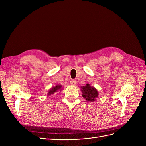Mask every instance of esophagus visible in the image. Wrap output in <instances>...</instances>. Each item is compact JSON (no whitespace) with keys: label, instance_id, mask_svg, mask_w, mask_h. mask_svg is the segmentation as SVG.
Returning <instances> with one entry per match:
<instances>
[{"label":"esophagus","instance_id":"34e87169","mask_svg":"<svg viewBox=\"0 0 146 146\" xmlns=\"http://www.w3.org/2000/svg\"><path fill=\"white\" fill-rule=\"evenodd\" d=\"M76 83H77V82L75 80H71V81H70V84H71V85H75L76 84Z\"/></svg>","mask_w":146,"mask_h":146}]
</instances>
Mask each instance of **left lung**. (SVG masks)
<instances>
[{"label": "left lung", "instance_id": "obj_1", "mask_svg": "<svg viewBox=\"0 0 146 146\" xmlns=\"http://www.w3.org/2000/svg\"><path fill=\"white\" fill-rule=\"evenodd\" d=\"M81 91L82 92V96L88 102H94L98 97V92L94 87L91 86L89 84H86L85 86H81Z\"/></svg>", "mask_w": 146, "mask_h": 146}]
</instances>
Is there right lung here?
Instances as JSON below:
<instances>
[{
  "label": "right lung",
  "mask_w": 146,
  "mask_h": 146,
  "mask_svg": "<svg viewBox=\"0 0 146 146\" xmlns=\"http://www.w3.org/2000/svg\"><path fill=\"white\" fill-rule=\"evenodd\" d=\"M63 89V87L61 84H57L56 86H52L51 89H49V90L48 92V96L49 95H52L55 93H56L58 91H62Z\"/></svg>",
  "instance_id": "1"
}]
</instances>
